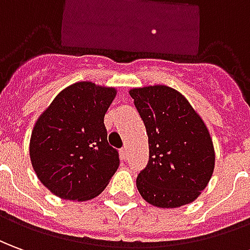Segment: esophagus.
Segmentation results:
<instances>
[{"mask_svg":"<svg viewBox=\"0 0 250 250\" xmlns=\"http://www.w3.org/2000/svg\"><path fill=\"white\" fill-rule=\"evenodd\" d=\"M120 155H121V159H126L128 158V148L126 147H122L121 149H120Z\"/></svg>","mask_w":250,"mask_h":250,"instance_id":"obj_1","label":"esophagus"}]
</instances>
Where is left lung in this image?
Instances as JSON below:
<instances>
[{
  "label": "left lung",
  "mask_w": 250,
  "mask_h": 250,
  "mask_svg": "<svg viewBox=\"0 0 250 250\" xmlns=\"http://www.w3.org/2000/svg\"><path fill=\"white\" fill-rule=\"evenodd\" d=\"M146 125L149 159L136 180L144 200L177 208L194 201L212 177L215 152L206 124L178 91L149 85L129 91Z\"/></svg>",
  "instance_id": "obj_1"
}]
</instances>
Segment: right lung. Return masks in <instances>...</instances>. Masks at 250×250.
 <instances>
[{"mask_svg": "<svg viewBox=\"0 0 250 250\" xmlns=\"http://www.w3.org/2000/svg\"><path fill=\"white\" fill-rule=\"evenodd\" d=\"M115 94V88L76 83L38 118L31 135V163L51 193L84 201L107 187L120 166L118 151L108 144L104 126Z\"/></svg>", "mask_w": 250, "mask_h": 250, "instance_id": "right-lung-1", "label": "right lung"}]
</instances>
